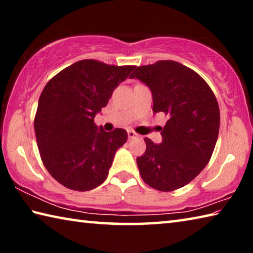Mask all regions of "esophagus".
<instances>
[{"label": "esophagus", "instance_id": "1", "mask_svg": "<svg viewBox=\"0 0 253 253\" xmlns=\"http://www.w3.org/2000/svg\"><path fill=\"white\" fill-rule=\"evenodd\" d=\"M127 134H128V138H129V139H132V138H136V137H138V134H137V132H135L134 130H128Z\"/></svg>", "mask_w": 253, "mask_h": 253}]
</instances>
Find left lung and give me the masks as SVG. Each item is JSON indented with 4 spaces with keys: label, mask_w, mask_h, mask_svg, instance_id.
Returning a JSON list of instances; mask_svg holds the SVG:
<instances>
[{
    "label": "left lung",
    "mask_w": 253,
    "mask_h": 253,
    "mask_svg": "<svg viewBox=\"0 0 253 253\" xmlns=\"http://www.w3.org/2000/svg\"><path fill=\"white\" fill-rule=\"evenodd\" d=\"M131 78L148 85L153 111L168 117L162 144L144 138L146 151L137 157L140 176L157 191L181 188L202 172L213 154L220 128L216 98L199 74L172 60L137 67Z\"/></svg>",
    "instance_id": "8db88e82"
}]
</instances>
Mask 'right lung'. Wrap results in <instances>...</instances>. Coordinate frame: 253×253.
<instances>
[{
    "label": "right lung",
    "mask_w": 253,
    "mask_h": 253,
    "mask_svg": "<svg viewBox=\"0 0 253 253\" xmlns=\"http://www.w3.org/2000/svg\"><path fill=\"white\" fill-rule=\"evenodd\" d=\"M135 68L80 60L45 84L34 131L42 163L61 185L90 191L108 176L115 153L126 143L127 131L98 129L93 118Z\"/></svg>",
    "instance_id": "1"
}]
</instances>
